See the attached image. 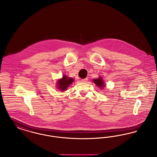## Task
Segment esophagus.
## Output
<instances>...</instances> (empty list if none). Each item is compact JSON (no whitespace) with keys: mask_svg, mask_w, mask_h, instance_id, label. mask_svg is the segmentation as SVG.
<instances>
[{"mask_svg":"<svg viewBox=\"0 0 157 157\" xmlns=\"http://www.w3.org/2000/svg\"><path fill=\"white\" fill-rule=\"evenodd\" d=\"M88 78H85V79H82L81 81H82V82H87V81H88Z\"/></svg>","mask_w":157,"mask_h":157,"instance_id":"obj_1","label":"esophagus"}]
</instances>
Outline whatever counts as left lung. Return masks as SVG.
<instances>
[{"label": "left lung", "mask_w": 157, "mask_h": 157, "mask_svg": "<svg viewBox=\"0 0 157 157\" xmlns=\"http://www.w3.org/2000/svg\"><path fill=\"white\" fill-rule=\"evenodd\" d=\"M93 81L97 85V86L99 87V88H101V90H102V88L104 87L105 85L101 78H99L98 79H93Z\"/></svg>", "instance_id": "left-lung-1"}]
</instances>
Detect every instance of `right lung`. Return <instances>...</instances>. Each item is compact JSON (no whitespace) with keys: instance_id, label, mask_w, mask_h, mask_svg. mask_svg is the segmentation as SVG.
<instances>
[{"instance_id":"1","label":"right lung","mask_w":157,"mask_h":157,"mask_svg":"<svg viewBox=\"0 0 157 157\" xmlns=\"http://www.w3.org/2000/svg\"><path fill=\"white\" fill-rule=\"evenodd\" d=\"M74 82L73 78H68L67 76L64 75L61 79L59 80L58 82V88L61 91L67 90L68 86Z\"/></svg>"}]
</instances>
